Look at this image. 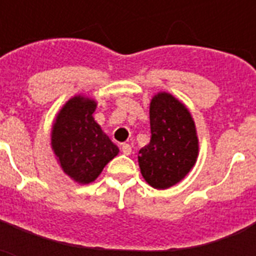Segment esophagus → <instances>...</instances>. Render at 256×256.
<instances>
[{
	"instance_id": "obj_1",
	"label": "esophagus",
	"mask_w": 256,
	"mask_h": 256,
	"mask_svg": "<svg viewBox=\"0 0 256 256\" xmlns=\"http://www.w3.org/2000/svg\"><path fill=\"white\" fill-rule=\"evenodd\" d=\"M120 148H122V152L126 154V156H130V154H132V146L128 144H122Z\"/></svg>"
}]
</instances>
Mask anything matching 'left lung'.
Segmentation results:
<instances>
[{
  "mask_svg": "<svg viewBox=\"0 0 256 256\" xmlns=\"http://www.w3.org/2000/svg\"><path fill=\"white\" fill-rule=\"evenodd\" d=\"M150 144L140 150L138 164L144 180L164 190L182 180L198 158V136L190 112L168 92L150 102Z\"/></svg>",
  "mask_w": 256,
  "mask_h": 256,
  "instance_id": "left-lung-1",
  "label": "left lung"
}]
</instances>
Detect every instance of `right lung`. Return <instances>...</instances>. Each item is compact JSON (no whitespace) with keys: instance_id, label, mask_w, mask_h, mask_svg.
I'll return each instance as SVG.
<instances>
[{"instance_id":"add662e5","label":"right lung","mask_w":256,"mask_h":256,"mask_svg":"<svg viewBox=\"0 0 256 256\" xmlns=\"http://www.w3.org/2000/svg\"><path fill=\"white\" fill-rule=\"evenodd\" d=\"M96 108L94 100L73 96L60 110L52 128V148L58 164L81 184L96 180L120 152L94 120Z\"/></svg>"}]
</instances>
